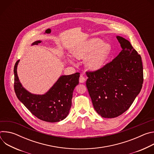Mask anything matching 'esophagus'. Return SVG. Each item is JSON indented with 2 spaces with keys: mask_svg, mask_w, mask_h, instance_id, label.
I'll list each match as a JSON object with an SVG mask.
<instances>
[{
  "mask_svg": "<svg viewBox=\"0 0 154 154\" xmlns=\"http://www.w3.org/2000/svg\"><path fill=\"white\" fill-rule=\"evenodd\" d=\"M85 81H86V79L84 77L83 75H81L80 77V78H79V82H80V83H84V82H85Z\"/></svg>",
  "mask_w": 154,
  "mask_h": 154,
  "instance_id": "esophagus-1",
  "label": "esophagus"
}]
</instances>
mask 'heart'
I'll return each mask as SVG.
<instances>
[{
	"label": "heart",
	"mask_w": 154,
	"mask_h": 154,
	"mask_svg": "<svg viewBox=\"0 0 154 154\" xmlns=\"http://www.w3.org/2000/svg\"><path fill=\"white\" fill-rule=\"evenodd\" d=\"M112 49L109 43L94 38L81 44L72 51V54L76 58L86 59L85 65L89 69L97 71L105 65Z\"/></svg>",
	"instance_id": "obj_1"
}]
</instances>
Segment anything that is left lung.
I'll return each instance as SVG.
<instances>
[{
    "label": "left lung",
    "mask_w": 154,
    "mask_h": 154,
    "mask_svg": "<svg viewBox=\"0 0 154 154\" xmlns=\"http://www.w3.org/2000/svg\"><path fill=\"white\" fill-rule=\"evenodd\" d=\"M122 51L110 63L86 72V87L96 112L103 118L117 117L129 108L143 86L141 57L130 42L116 36Z\"/></svg>",
    "instance_id": "8db88e82"
}]
</instances>
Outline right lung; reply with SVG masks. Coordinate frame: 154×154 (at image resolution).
I'll return each instance as SVG.
<instances>
[{
    "label": "right lung",
    "instance_id": "add662e5",
    "mask_svg": "<svg viewBox=\"0 0 154 154\" xmlns=\"http://www.w3.org/2000/svg\"><path fill=\"white\" fill-rule=\"evenodd\" d=\"M42 41H36L32 46ZM18 60L14 68V91L18 99L29 110L39 119L55 122L63 120L68 115L72 105L73 91L79 83L80 73L61 75L45 94H36L27 91L19 81L17 68Z\"/></svg>",
    "mask_w": 154,
    "mask_h": 154
}]
</instances>
